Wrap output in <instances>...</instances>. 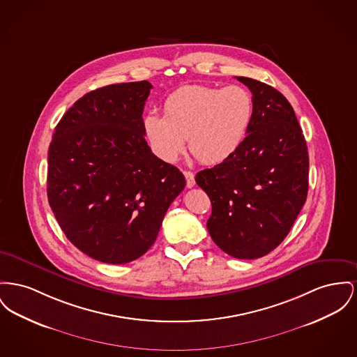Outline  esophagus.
<instances>
[{
	"label": "esophagus",
	"instance_id": "1",
	"mask_svg": "<svg viewBox=\"0 0 357 357\" xmlns=\"http://www.w3.org/2000/svg\"><path fill=\"white\" fill-rule=\"evenodd\" d=\"M183 174H185V178H186V186H188L189 189L194 188V185H195L194 174H192L191 171H183Z\"/></svg>",
	"mask_w": 357,
	"mask_h": 357
}]
</instances>
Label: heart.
I'll list each match as a JSON object with an SVG mask.
<instances>
[{
    "label": "heart",
    "instance_id": "b5f03b06",
    "mask_svg": "<svg viewBox=\"0 0 357 357\" xmlns=\"http://www.w3.org/2000/svg\"><path fill=\"white\" fill-rule=\"evenodd\" d=\"M252 94L243 86L186 84L169 93L163 117L148 113L144 133L155 155L172 163L185 149L204 165H217L237 151L251 126Z\"/></svg>",
    "mask_w": 357,
    "mask_h": 357
}]
</instances>
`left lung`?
<instances>
[{
	"label": "left lung",
	"instance_id": "left-lung-1",
	"mask_svg": "<svg viewBox=\"0 0 357 357\" xmlns=\"http://www.w3.org/2000/svg\"><path fill=\"white\" fill-rule=\"evenodd\" d=\"M252 93L245 139L222 163L199 171L209 195L208 231L236 259H257L289 234L309 190V152L293 106L270 84L237 77Z\"/></svg>",
	"mask_w": 357,
	"mask_h": 357
}]
</instances>
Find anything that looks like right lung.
Segmentation results:
<instances>
[{
	"mask_svg": "<svg viewBox=\"0 0 357 357\" xmlns=\"http://www.w3.org/2000/svg\"><path fill=\"white\" fill-rule=\"evenodd\" d=\"M152 84H109L64 113L48 148L47 195L66 237L109 264L152 247L183 174L144 139L143 110Z\"/></svg>",
	"mask_w": 357,
	"mask_h": 357,
	"instance_id": "1",
	"label": "right lung"
}]
</instances>
